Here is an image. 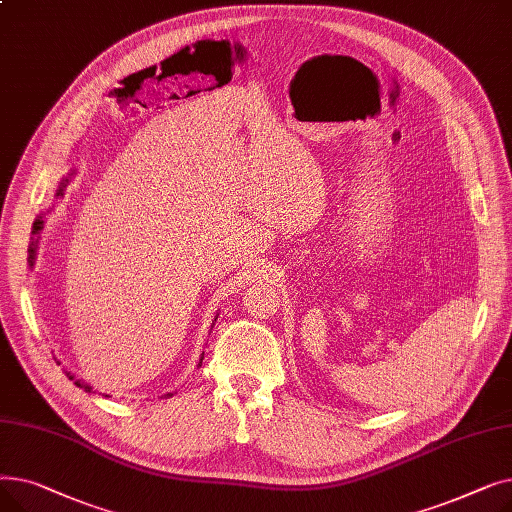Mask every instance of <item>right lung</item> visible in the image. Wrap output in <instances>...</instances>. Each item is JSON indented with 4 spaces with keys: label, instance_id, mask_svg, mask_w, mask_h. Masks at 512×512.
I'll list each match as a JSON object with an SVG mask.
<instances>
[{
    "label": "right lung",
    "instance_id": "obj_1",
    "mask_svg": "<svg viewBox=\"0 0 512 512\" xmlns=\"http://www.w3.org/2000/svg\"><path fill=\"white\" fill-rule=\"evenodd\" d=\"M58 195H62V188H60V191H58ZM41 228H43V220H37V222H35V232H39ZM33 253H35V249H31V259H33ZM31 263H33V261H31ZM201 361H203V359H201ZM66 375H68V378H70V380H74V375H72V373H68V371H66ZM74 384H76L78 388H85V390H89V386H85L83 382H78V380H74Z\"/></svg>",
    "mask_w": 512,
    "mask_h": 512
}]
</instances>
